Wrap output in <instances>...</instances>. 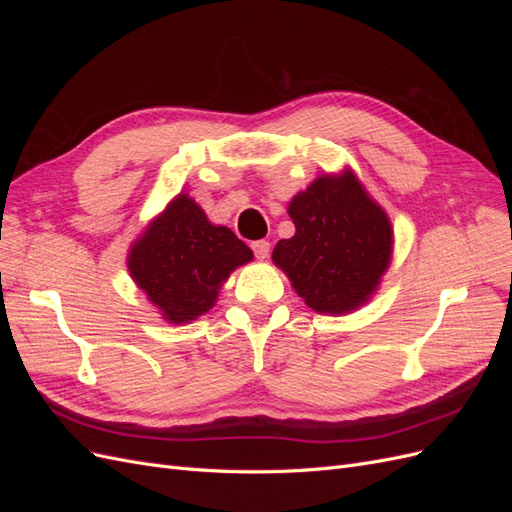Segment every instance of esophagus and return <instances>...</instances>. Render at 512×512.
Wrapping results in <instances>:
<instances>
[{"instance_id": "1", "label": "esophagus", "mask_w": 512, "mask_h": 512, "mask_svg": "<svg viewBox=\"0 0 512 512\" xmlns=\"http://www.w3.org/2000/svg\"><path fill=\"white\" fill-rule=\"evenodd\" d=\"M252 250H254L256 258L265 260L269 256V252H271V245H269V241H254L252 243Z\"/></svg>"}]
</instances>
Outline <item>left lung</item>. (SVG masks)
<instances>
[{"label": "left lung", "instance_id": "1", "mask_svg": "<svg viewBox=\"0 0 512 512\" xmlns=\"http://www.w3.org/2000/svg\"><path fill=\"white\" fill-rule=\"evenodd\" d=\"M288 215L297 232L271 258L305 305L333 316L365 305L391 265L393 228L352 170L318 177Z\"/></svg>", "mask_w": 512, "mask_h": 512}]
</instances>
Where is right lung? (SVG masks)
<instances>
[{
	"label": "right lung",
	"mask_w": 512,
	"mask_h": 512,
	"mask_svg": "<svg viewBox=\"0 0 512 512\" xmlns=\"http://www.w3.org/2000/svg\"><path fill=\"white\" fill-rule=\"evenodd\" d=\"M252 258L235 232L179 194L132 243L128 271L166 322L183 324L207 314L228 275Z\"/></svg>",
	"instance_id": "obj_1"
}]
</instances>
